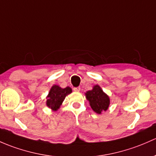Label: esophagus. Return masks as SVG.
Wrapping results in <instances>:
<instances>
[{
	"label": "esophagus",
	"instance_id": "1",
	"mask_svg": "<svg viewBox=\"0 0 156 156\" xmlns=\"http://www.w3.org/2000/svg\"><path fill=\"white\" fill-rule=\"evenodd\" d=\"M80 90H81V87H74L73 88V90L75 91V92H79Z\"/></svg>",
	"mask_w": 156,
	"mask_h": 156
}]
</instances>
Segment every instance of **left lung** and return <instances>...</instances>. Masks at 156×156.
<instances>
[{"instance_id": "obj_1", "label": "left lung", "mask_w": 156, "mask_h": 156, "mask_svg": "<svg viewBox=\"0 0 156 156\" xmlns=\"http://www.w3.org/2000/svg\"><path fill=\"white\" fill-rule=\"evenodd\" d=\"M92 109L97 114L107 111L110 105L109 96L103 92L99 85H95L93 90L85 93Z\"/></svg>"}]
</instances>
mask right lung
Returning <instances> with one entry per match:
<instances>
[{
    "label": "right lung",
    "mask_w": 156,
    "mask_h": 156,
    "mask_svg": "<svg viewBox=\"0 0 156 156\" xmlns=\"http://www.w3.org/2000/svg\"><path fill=\"white\" fill-rule=\"evenodd\" d=\"M72 93V89L69 87L61 88L58 85H54L51 87L48 95L47 96L46 105L49 108L54 111L59 109L67 95Z\"/></svg>",
    "instance_id": "1"
}]
</instances>
